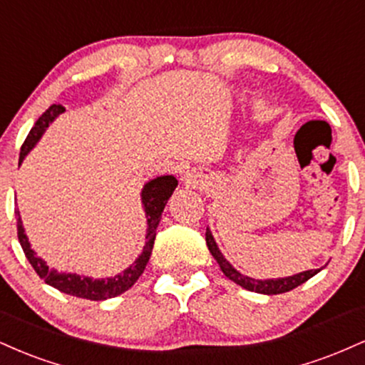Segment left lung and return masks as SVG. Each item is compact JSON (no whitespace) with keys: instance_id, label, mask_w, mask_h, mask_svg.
<instances>
[{"instance_id":"8db88e82","label":"left lung","mask_w":365,"mask_h":365,"mask_svg":"<svg viewBox=\"0 0 365 365\" xmlns=\"http://www.w3.org/2000/svg\"><path fill=\"white\" fill-rule=\"evenodd\" d=\"M206 244L209 252L212 254V257L216 259V262L220 264L221 271H223L225 276L228 279H232L233 283L240 284L242 288L249 292H255V293H264V295H278V293H284V292H290L293 288H297L299 284H302L311 279L314 274H317L322 267L319 269H309V271H302V273H297L292 276H284V278H267V279H255L250 278V276L242 274L240 271H237L235 267L230 264V261H226V257L221 254L220 247H217L215 237H212L211 230H206Z\"/></svg>"}]
</instances>
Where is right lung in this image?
I'll return each mask as SVG.
<instances>
[{"label": "right lung", "mask_w": 365, "mask_h": 365, "mask_svg": "<svg viewBox=\"0 0 365 365\" xmlns=\"http://www.w3.org/2000/svg\"><path fill=\"white\" fill-rule=\"evenodd\" d=\"M63 111H65V108L60 106V104H53V106H49L46 113H43V116L36 121V125L32 127L31 132H29L27 139L24 142L22 149H20L19 165H22L25 156L36 148L37 142H39L41 137L44 135L46 128H48ZM177 185L178 180L175 178L173 175H163V177L153 178L149 180L148 183H144L140 192V200L145 217H148L145 245L144 249H142L139 257L130 264L127 269H123L118 274L108 276V278H92V276L77 273H60V271H56L54 267H49L44 259H41L31 247L29 237L25 235V228L22 225V217H20V211L19 207H16V230H19V240L25 252V257L29 259V262L32 264L36 273L39 274L46 283L51 284V287L63 293H68V295L81 297V299L87 300H106L113 299V297L116 295H121V293L127 292L128 288L139 279V276L144 273L145 266H148L149 262L150 252H153L159 220H161L166 202H168V199L175 192Z\"/></svg>", "instance_id": "add662e5"}]
</instances>
